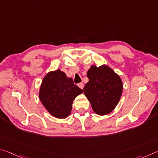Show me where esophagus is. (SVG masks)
<instances>
[{"label":"esophagus","instance_id":"esophagus-1","mask_svg":"<svg viewBox=\"0 0 158 158\" xmlns=\"http://www.w3.org/2000/svg\"><path fill=\"white\" fill-rule=\"evenodd\" d=\"M77 85H78V87L81 88V89H82L84 88V84L82 83V82H81V83H79Z\"/></svg>","mask_w":158,"mask_h":158}]
</instances>
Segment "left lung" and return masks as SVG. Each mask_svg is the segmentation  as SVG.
Here are the masks:
<instances>
[{
    "label": "left lung",
    "instance_id": "1",
    "mask_svg": "<svg viewBox=\"0 0 158 158\" xmlns=\"http://www.w3.org/2000/svg\"><path fill=\"white\" fill-rule=\"evenodd\" d=\"M89 82L83 89L93 111L107 115L117 106L123 92V82L118 75L106 64L92 65L87 73Z\"/></svg>",
    "mask_w": 158,
    "mask_h": 158
}]
</instances>
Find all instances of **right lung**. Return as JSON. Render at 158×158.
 I'll list each match as a JSON object with an SVG mask.
<instances>
[{"label":"right lung","instance_id":"right-lung-1","mask_svg":"<svg viewBox=\"0 0 158 158\" xmlns=\"http://www.w3.org/2000/svg\"><path fill=\"white\" fill-rule=\"evenodd\" d=\"M83 92L60 69L51 71L43 78L39 98L51 115L57 118H65L71 114L73 102Z\"/></svg>","mask_w":158,"mask_h":158}]
</instances>
